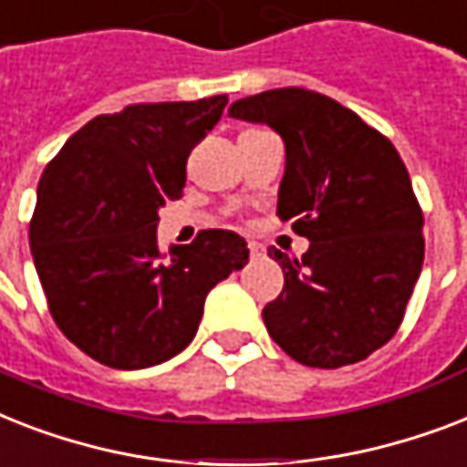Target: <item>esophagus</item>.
<instances>
[{
	"label": "esophagus",
	"mask_w": 467,
	"mask_h": 467,
	"mask_svg": "<svg viewBox=\"0 0 467 467\" xmlns=\"http://www.w3.org/2000/svg\"><path fill=\"white\" fill-rule=\"evenodd\" d=\"M248 248H251V255L253 257L263 255V245L257 244V241H248Z\"/></svg>",
	"instance_id": "1"
}]
</instances>
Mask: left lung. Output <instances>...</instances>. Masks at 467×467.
Segmentation results:
<instances>
[{"label": "left lung", "mask_w": 467, "mask_h": 467, "mask_svg": "<svg viewBox=\"0 0 467 467\" xmlns=\"http://www.w3.org/2000/svg\"><path fill=\"white\" fill-rule=\"evenodd\" d=\"M285 141L277 216L311 241L270 248L285 289L263 308L270 337L306 367L367 359L400 327L424 263L422 210L395 147L337 100L272 88L229 106Z\"/></svg>", "instance_id": "8db88e82"}]
</instances>
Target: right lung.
<instances>
[{"label": "right lung", "mask_w": 467, "mask_h": 467, "mask_svg": "<svg viewBox=\"0 0 467 467\" xmlns=\"http://www.w3.org/2000/svg\"><path fill=\"white\" fill-rule=\"evenodd\" d=\"M229 103L212 96L99 115L47 163L31 255L69 342L113 368L169 361L192 342L212 286L248 263L238 234L202 231L159 251V210L185 188V163Z\"/></svg>", "instance_id": "right-lung-1"}]
</instances>
